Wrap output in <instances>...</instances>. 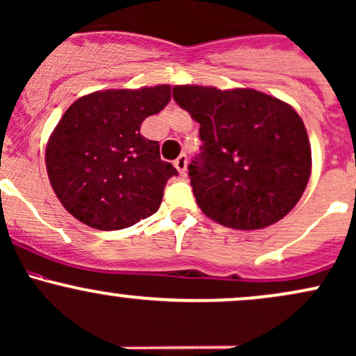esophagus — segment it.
<instances>
[{
    "mask_svg": "<svg viewBox=\"0 0 356 356\" xmlns=\"http://www.w3.org/2000/svg\"><path fill=\"white\" fill-rule=\"evenodd\" d=\"M174 165H175V169L181 172L182 175H186V170H187V155L186 154L179 155V157L174 160Z\"/></svg>",
    "mask_w": 356,
    "mask_h": 356,
    "instance_id": "1",
    "label": "esophagus"
}]
</instances>
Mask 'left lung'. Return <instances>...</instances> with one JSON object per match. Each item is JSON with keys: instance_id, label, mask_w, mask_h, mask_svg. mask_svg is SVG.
<instances>
[{"instance_id": "obj_1", "label": "left lung", "mask_w": 356, "mask_h": 356, "mask_svg": "<svg viewBox=\"0 0 356 356\" xmlns=\"http://www.w3.org/2000/svg\"><path fill=\"white\" fill-rule=\"evenodd\" d=\"M172 95L201 124L189 177L206 216L261 229L298 204L311 175V145L291 104L245 88L175 86Z\"/></svg>"}]
</instances>
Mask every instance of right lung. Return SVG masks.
Wrapping results in <instances>:
<instances>
[{
  "mask_svg": "<svg viewBox=\"0 0 356 356\" xmlns=\"http://www.w3.org/2000/svg\"><path fill=\"white\" fill-rule=\"evenodd\" d=\"M170 101V86L106 89L74 101L50 135L45 165L54 193L76 220L111 232L157 213L175 167L143 120Z\"/></svg>",
  "mask_w": 356,
  "mask_h": 356,
  "instance_id": "add662e5",
  "label": "right lung"
}]
</instances>
